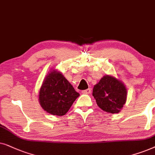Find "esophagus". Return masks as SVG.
<instances>
[{
  "mask_svg": "<svg viewBox=\"0 0 155 155\" xmlns=\"http://www.w3.org/2000/svg\"><path fill=\"white\" fill-rule=\"evenodd\" d=\"M91 88H88V89L82 91V94H91Z\"/></svg>",
  "mask_w": 155,
  "mask_h": 155,
  "instance_id": "obj_1",
  "label": "esophagus"
}]
</instances>
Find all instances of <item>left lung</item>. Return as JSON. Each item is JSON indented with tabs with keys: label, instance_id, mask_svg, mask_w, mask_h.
Instances as JSON below:
<instances>
[{
	"label": "left lung",
	"instance_id": "obj_1",
	"mask_svg": "<svg viewBox=\"0 0 155 155\" xmlns=\"http://www.w3.org/2000/svg\"><path fill=\"white\" fill-rule=\"evenodd\" d=\"M93 96L103 110L117 113L125 104L127 91L122 82L113 76L106 75L94 86Z\"/></svg>",
	"mask_w": 155,
	"mask_h": 155
}]
</instances>
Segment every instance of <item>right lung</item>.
<instances>
[{
  "instance_id": "1",
  "label": "right lung",
  "mask_w": 155,
  "mask_h": 155,
  "mask_svg": "<svg viewBox=\"0 0 155 155\" xmlns=\"http://www.w3.org/2000/svg\"><path fill=\"white\" fill-rule=\"evenodd\" d=\"M79 96V93L60 72L52 71L43 81L39 100L47 113L61 116L68 112Z\"/></svg>"
}]
</instances>
